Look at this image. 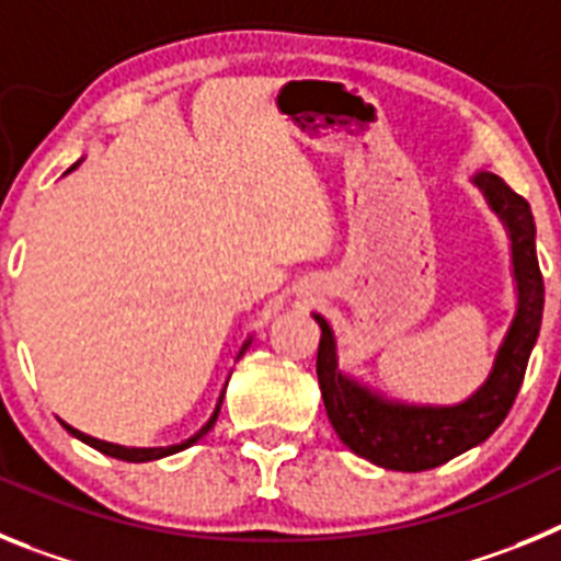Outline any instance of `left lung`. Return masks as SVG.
Segmentation results:
<instances>
[{
  "mask_svg": "<svg viewBox=\"0 0 561 561\" xmlns=\"http://www.w3.org/2000/svg\"><path fill=\"white\" fill-rule=\"evenodd\" d=\"M472 185L489 210L503 221L512 241V277L517 309L494 354L492 370L469 399L458 404H410L388 399L336 359V340L323 314H311L323 331L317 348V379L331 427L351 453L393 472H424L483 444L512 410L523 385L528 356L542 325L545 284L537 261V225L523 196L497 173L478 171Z\"/></svg>",
  "mask_w": 561,
  "mask_h": 561,
  "instance_id": "1",
  "label": "left lung"
}]
</instances>
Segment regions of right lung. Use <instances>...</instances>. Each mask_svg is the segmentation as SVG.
I'll return each instance as SVG.
<instances>
[{"label": "right lung", "instance_id": "1", "mask_svg": "<svg viewBox=\"0 0 561 561\" xmlns=\"http://www.w3.org/2000/svg\"><path fill=\"white\" fill-rule=\"evenodd\" d=\"M76 168H78V165H72V168H69V171H76ZM250 342H252V336H247V340H244V345H241V348H238L236 359H241V356H244V351L250 348ZM230 374H232V370H230ZM227 379H230V376H227ZM227 379H225V385H221V393H219V399H216V408H213L210 419H207L205 424H202V427L196 430V433L191 435V438L180 440V444H171V447H121V444H112V440L92 438V435L81 433V430L69 427L67 421H61V424H64V430H67V433L72 435V438L83 440V444H89V447H92V449H98V453L108 455V458L128 460V463H146V460H160V458H168V455H173V453H182V449L193 447V444H196V440H199V438H205V435L210 433V430H213V424H216V419H219V413H221V401H225Z\"/></svg>", "mask_w": 561, "mask_h": 561}]
</instances>
